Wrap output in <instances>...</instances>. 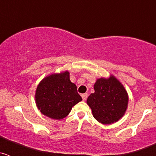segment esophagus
<instances>
[{"label": "esophagus", "instance_id": "34e87169", "mask_svg": "<svg viewBox=\"0 0 156 156\" xmlns=\"http://www.w3.org/2000/svg\"><path fill=\"white\" fill-rule=\"evenodd\" d=\"M81 97H82L83 101H85L87 99V94H82Z\"/></svg>", "mask_w": 156, "mask_h": 156}]
</instances>
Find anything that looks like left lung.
Masks as SVG:
<instances>
[{
	"label": "left lung",
	"mask_w": 156,
	"mask_h": 156,
	"mask_svg": "<svg viewBox=\"0 0 156 156\" xmlns=\"http://www.w3.org/2000/svg\"><path fill=\"white\" fill-rule=\"evenodd\" d=\"M94 93L90 94L87 103L94 117L103 124H111L124 115L128 95L124 87L115 76L101 78L94 83Z\"/></svg>",
	"instance_id": "1"
}]
</instances>
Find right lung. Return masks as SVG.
<instances>
[{"instance_id":"add662e5","label":"right lung","mask_w":156,"mask_h":156,"mask_svg":"<svg viewBox=\"0 0 156 156\" xmlns=\"http://www.w3.org/2000/svg\"><path fill=\"white\" fill-rule=\"evenodd\" d=\"M35 98L41 113L53 119L65 118L73 106L82 101L68 71L45 77L37 86Z\"/></svg>"}]
</instances>
